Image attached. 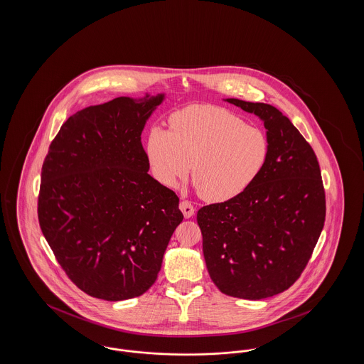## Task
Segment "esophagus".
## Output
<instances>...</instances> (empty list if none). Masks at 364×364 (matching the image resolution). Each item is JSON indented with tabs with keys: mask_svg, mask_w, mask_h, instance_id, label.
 Segmentation results:
<instances>
[{
	"mask_svg": "<svg viewBox=\"0 0 364 364\" xmlns=\"http://www.w3.org/2000/svg\"><path fill=\"white\" fill-rule=\"evenodd\" d=\"M178 208H180L181 213L184 214L186 218H191L193 215V213H195V208H193V206L191 205V202H188V200H181Z\"/></svg>",
	"mask_w": 364,
	"mask_h": 364,
	"instance_id": "34e87169",
	"label": "esophagus"
}]
</instances>
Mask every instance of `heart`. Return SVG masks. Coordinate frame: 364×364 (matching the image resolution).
<instances>
[{
  "label": "heart",
  "mask_w": 364,
  "mask_h": 364,
  "mask_svg": "<svg viewBox=\"0 0 364 364\" xmlns=\"http://www.w3.org/2000/svg\"><path fill=\"white\" fill-rule=\"evenodd\" d=\"M171 131L153 127L146 156L156 181L176 187L190 173L208 202H225L247 190L262 172L269 140L259 128L215 105H190L169 117Z\"/></svg>",
  "instance_id": "1"
}]
</instances>
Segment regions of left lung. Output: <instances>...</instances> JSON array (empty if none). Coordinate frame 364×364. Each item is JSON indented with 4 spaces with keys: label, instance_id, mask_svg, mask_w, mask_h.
Masks as SVG:
<instances>
[{
    "label": "left lung",
    "instance_id": "1",
    "mask_svg": "<svg viewBox=\"0 0 364 364\" xmlns=\"http://www.w3.org/2000/svg\"><path fill=\"white\" fill-rule=\"evenodd\" d=\"M267 129V161L240 195L200 208L208 274L228 296L260 300L301 276L321 236L326 199L316 156L277 107L229 98Z\"/></svg>",
    "mask_w": 364,
    "mask_h": 364
}]
</instances>
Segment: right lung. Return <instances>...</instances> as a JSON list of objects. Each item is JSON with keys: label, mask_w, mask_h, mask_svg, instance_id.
<instances>
[{"label": "right lung", "mask_w": 364, "mask_h": 364, "mask_svg": "<svg viewBox=\"0 0 364 364\" xmlns=\"http://www.w3.org/2000/svg\"><path fill=\"white\" fill-rule=\"evenodd\" d=\"M164 94L119 97L70 116L42 165L38 220L70 281L120 301L156 282L178 198L149 172L141 131Z\"/></svg>", "instance_id": "add662e5"}]
</instances>
